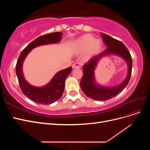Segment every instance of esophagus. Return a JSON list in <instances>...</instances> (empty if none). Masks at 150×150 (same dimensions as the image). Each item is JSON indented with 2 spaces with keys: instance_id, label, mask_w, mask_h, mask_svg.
<instances>
[{
  "instance_id": "esophagus-1",
  "label": "esophagus",
  "mask_w": 150,
  "mask_h": 150,
  "mask_svg": "<svg viewBox=\"0 0 150 150\" xmlns=\"http://www.w3.org/2000/svg\"><path fill=\"white\" fill-rule=\"evenodd\" d=\"M81 63L80 62H76V63H74V64H72V68H74V69H75V68H80L81 67Z\"/></svg>"
}]
</instances>
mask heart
<instances>
[{
    "mask_svg": "<svg viewBox=\"0 0 150 150\" xmlns=\"http://www.w3.org/2000/svg\"><path fill=\"white\" fill-rule=\"evenodd\" d=\"M101 47V41L94 39L93 36L89 34L83 35L79 40L76 47V51L78 53L85 52L83 59L88 61L99 52Z\"/></svg>",
    "mask_w": 150,
    "mask_h": 150,
    "instance_id": "b5f03b06",
    "label": "heart"
}]
</instances>
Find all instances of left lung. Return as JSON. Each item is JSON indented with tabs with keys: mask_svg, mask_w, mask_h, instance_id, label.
I'll use <instances>...</instances> for the list:
<instances>
[{
	"mask_svg": "<svg viewBox=\"0 0 150 150\" xmlns=\"http://www.w3.org/2000/svg\"><path fill=\"white\" fill-rule=\"evenodd\" d=\"M101 34L107 48L99 55L91 58L84 65L83 76L81 80L80 86L84 93L89 98L97 101H106L116 96L128 85L131 78L133 62L128 49L123 43L106 34L102 33ZM110 53L116 54L125 59L129 66L128 74L125 80L121 85L111 88L103 87L95 83L93 71L99 58L103 55Z\"/></svg>",
	"mask_w": 150,
	"mask_h": 150,
	"instance_id": "obj_1",
	"label": "left lung"
}]
</instances>
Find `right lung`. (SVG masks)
<instances>
[{
  "mask_svg": "<svg viewBox=\"0 0 150 150\" xmlns=\"http://www.w3.org/2000/svg\"><path fill=\"white\" fill-rule=\"evenodd\" d=\"M62 33L59 32L42 35L35 39L24 48L17 61L16 72L21 89L23 94L32 101L41 104H50L59 99L64 89L65 80L72 71L69 67L54 76L48 84L41 88H36L30 85L25 80L22 72V64L28 53L33 48L41 45L59 42L61 40Z\"/></svg>",
  "mask_w": 150,
  "mask_h": 150,
  "instance_id": "obj_1",
  "label": "right lung"
}]
</instances>
